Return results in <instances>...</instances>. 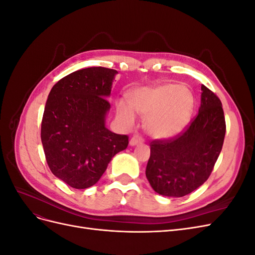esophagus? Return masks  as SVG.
Returning a JSON list of instances; mask_svg holds the SVG:
<instances>
[{
  "instance_id": "1",
  "label": "esophagus",
  "mask_w": 255,
  "mask_h": 255,
  "mask_svg": "<svg viewBox=\"0 0 255 255\" xmlns=\"http://www.w3.org/2000/svg\"><path fill=\"white\" fill-rule=\"evenodd\" d=\"M141 142H143V138L139 134H135L129 140L130 145H136V144L141 143Z\"/></svg>"
}]
</instances>
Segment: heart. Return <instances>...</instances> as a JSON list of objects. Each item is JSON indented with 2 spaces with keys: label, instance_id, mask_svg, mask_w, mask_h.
<instances>
[{
  "label": "heart",
  "instance_id": "obj_1",
  "mask_svg": "<svg viewBox=\"0 0 255 255\" xmlns=\"http://www.w3.org/2000/svg\"><path fill=\"white\" fill-rule=\"evenodd\" d=\"M134 110L148 116L145 128L151 136L170 138L181 133L189 122L194 96L188 88L174 83L140 88L130 95V104L126 101L117 104L118 114L128 123L135 120Z\"/></svg>",
  "mask_w": 255,
  "mask_h": 255
}]
</instances>
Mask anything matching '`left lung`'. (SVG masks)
<instances>
[{
  "label": "left lung",
  "mask_w": 255,
  "mask_h": 255,
  "mask_svg": "<svg viewBox=\"0 0 255 255\" xmlns=\"http://www.w3.org/2000/svg\"><path fill=\"white\" fill-rule=\"evenodd\" d=\"M196 117L177 135L151 141L145 175L152 188L179 198L196 190L210 177L222 149L226 119L219 98L204 85Z\"/></svg>",
  "instance_id": "obj_1"
}]
</instances>
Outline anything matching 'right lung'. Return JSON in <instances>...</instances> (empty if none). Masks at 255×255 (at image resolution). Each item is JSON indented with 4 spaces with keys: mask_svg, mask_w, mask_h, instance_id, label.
<instances>
[{
    "mask_svg": "<svg viewBox=\"0 0 255 255\" xmlns=\"http://www.w3.org/2000/svg\"><path fill=\"white\" fill-rule=\"evenodd\" d=\"M104 67L85 68L59 80L50 91L41 121V142L52 173L69 186L95 185L111 159L127 149L128 136L105 128L115 75Z\"/></svg>",
    "mask_w": 255,
    "mask_h": 255,
    "instance_id": "add662e5",
    "label": "right lung"
}]
</instances>
